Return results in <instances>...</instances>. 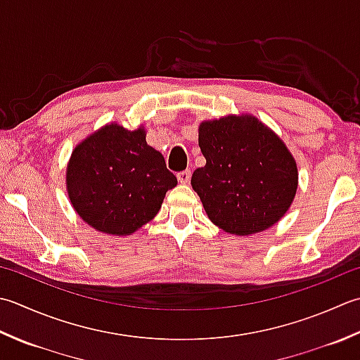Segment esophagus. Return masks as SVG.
<instances>
[{"mask_svg": "<svg viewBox=\"0 0 360 360\" xmlns=\"http://www.w3.org/2000/svg\"><path fill=\"white\" fill-rule=\"evenodd\" d=\"M176 176H178V181L181 182V184H187V182L190 181V176H192V173H190V170H184V172H179Z\"/></svg>", "mask_w": 360, "mask_h": 360, "instance_id": "1", "label": "esophagus"}]
</instances>
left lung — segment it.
I'll return each instance as SVG.
<instances>
[{
	"mask_svg": "<svg viewBox=\"0 0 360 360\" xmlns=\"http://www.w3.org/2000/svg\"><path fill=\"white\" fill-rule=\"evenodd\" d=\"M198 145L206 165L192 174L209 220L228 234L271 228L290 209L298 167L279 136L255 115L204 120Z\"/></svg>",
	"mask_w": 360,
	"mask_h": 360,
	"instance_id": "8db88e82",
	"label": "left lung"
}]
</instances>
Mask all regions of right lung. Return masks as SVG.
Segmentation results:
<instances>
[{
	"instance_id": "obj_1",
	"label": "right lung",
	"mask_w": 360,
	"mask_h": 360,
	"mask_svg": "<svg viewBox=\"0 0 360 360\" xmlns=\"http://www.w3.org/2000/svg\"><path fill=\"white\" fill-rule=\"evenodd\" d=\"M65 182L70 202L89 226L123 237L158 215L178 179L146 143L143 126L128 131L108 123L76 145Z\"/></svg>"
}]
</instances>
